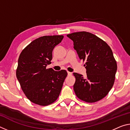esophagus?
Instances as JSON below:
<instances>
[{
  "label": "esophagus",
  "instance_id": "34e87169",
  "mask_svg": "<svg viewBox=\"0 0 130 130\" xmlns=\"http://www.w3.org/2000/svg\"><path fill=\"white\" fill-rule=\"evenodd\" d=\"M68 76H72V72H68Z\"/></svg>",
  "mask_w": 130,
  "mask_h": 130
}]
</instances>
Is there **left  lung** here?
Returning a JSON list of instances; mask_svg holds the SVG:
<instances>
[{
  "label": "left lung",
  "mask_w": 130,
  "mask_h": 130,
  "mask_svg": "<svg viewBox=\"0 0 130 130\" xmlns=\"http://www.w3.org/2000/svg\"><path fill=\"white\" fill-rule=\"evenodd\" d=\"M80 60L85 61L87 77L73 73L75 94L80 100L94 103L106 96L113 87L117 63L108 45L95 35L86 31L68 34Z\"/></svg>",
  "instance_id": "left-lung-1"
}]
</instances>
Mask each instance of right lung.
<instances>
[{
	"mask_svg": "<svg viewBox=\"0 0 130 130\" xmlns=\"http://www.w3.org/2000/svg\"><path fill=\"white\" fill-rule=\"evenodd\" d=\"M63 36H43L35 39L20 54L16 76L30 102L42 106L52 104L60 95L67 76L65 70L46 69L51 63L52 52Z\"/></svg>",
	"mask_w": 130,
	"mask_h": 130,
	"instance_id": "obj_1",
	"label": "right lung"
}]
</instances>
